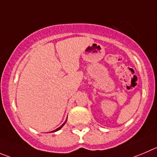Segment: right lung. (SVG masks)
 <instances>
[{
	"mask_svg": "<svg viewBox=\"0 0 157 157\" xmlns=\"http://www.w3.org/2000/svg\"><path fill=\"white\" fill-rule=\"evenodd\" d=\"M67 120H66V121H64V123H63V125H61V126H60V127H59V128H56V129H55V130H53V131H52V132H56V131H58V130H59V129H60V128H62V127H63V125H65V123H66V122H67Z\"/></svg>",
	"mask_w": 157,
	"mask_h": 157,
	"instance_id": "1",
	"label": "right lung"
}]
</instances>
